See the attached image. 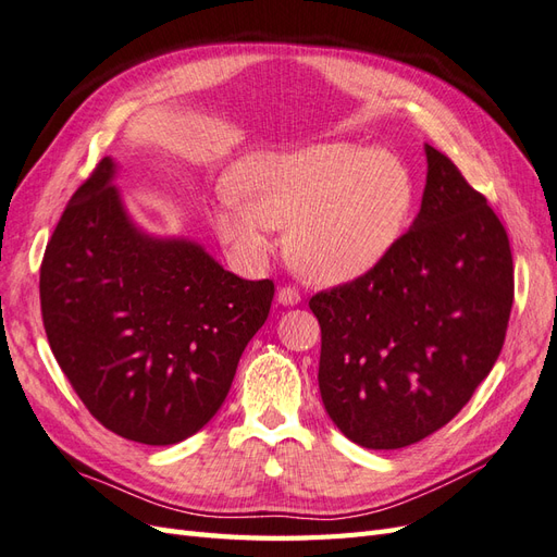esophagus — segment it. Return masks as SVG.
<instances>
[{
  "instance_id": "1",
  "label": "esophagus",
  "mask_w": 557,
  "mask_h": 557,
  "mask_svg": "<svg viewBox=\"0 0 557 557\" xmlns=\"http://www.w3.org/2000/svg\"><path fill=\"white\" fill-rule=\"evenodd\" d=\"M277 304H282V306L301 304V292H298L296 287H280L277 289Z\"/></svg>"
}]
</instances>
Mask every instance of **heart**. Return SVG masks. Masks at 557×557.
I'll list each match as a JSON object with an SVG mask.
<instances>
[{"label": "heart", "instance_id": "obj_1", "mask_svg": "<svg viewBox=\"0 0 557 557\" xmlns=\"http://www.w3.org/2000/svg\"><path fill=\"white\" fill-rule=\"evenodd\" d=\"M213 231L239 261L261 265L289 227V256L320 284H344L386 259L414 205L407 166L386 150L324 140L289 152H256L231 176Z\"/></svg>", "mask_w": 557, "mask_h": 557}]
</instances>
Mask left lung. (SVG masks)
I'll return each mask as SVG.
<instances>
[{"label": "left lung", "mask_w": 557, "mask_h": 557, "mask_svg": "<svg viewBox=\"0 0 557 557\" xmlns=\"http://www.w3.org/2000/svg\"><path fill=\"white\" fill-rule=\"evenodd\" d=\"M414 225L372 273L310 298L326 414L367 449L449 423L487 379L512 308L506 227L433 146Z\"/></svg>", "instance_id": "1"}]
</instances>
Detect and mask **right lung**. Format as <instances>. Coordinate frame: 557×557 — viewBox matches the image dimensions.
Listing matches in <instances>:
<instances>
[{
    "mask_svg": "<svg viewBox=\"0 0 557 557\" xmlns=\"http://www.w3.org/2000/svg\"><path fill=\"white\" fill-rule=\"evenodd\" d=\"M103 157L39 268L41 320L70 386L108 431L176 445L221 409L268 320L273 280H242L185 239L132 223Z\"/></svg>",
    "mask_w": 557,
    "mask_h": 557,
    "instance_id": "obj_1",
    "label": "right lung"
}]
</instances>
